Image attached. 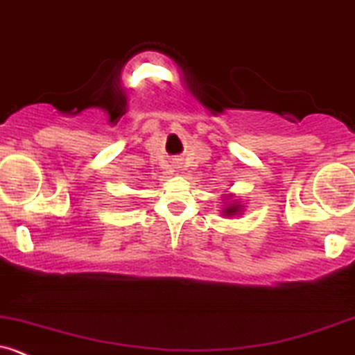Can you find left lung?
Returning <instances> with one entry per match:
<instances>
[{
	"label": "left lung",
	"instance_id": "left-lung-1",
	"mask_svg": "<svg viewBox=\"0 0 355 355\" xmlns=\"http://www.w3.org/2000/svg\"><path fill=\"white\" fill-rule=\"evenodd\" d=\"M236 211H238V206H233V207L226 209V214H233V212H236Z\"/></svg>",
	"mask_w": 355,
	"mask_h": 355
}]
</instances>
